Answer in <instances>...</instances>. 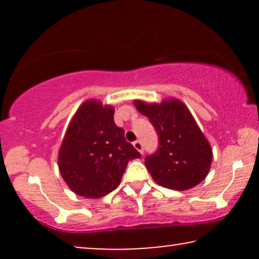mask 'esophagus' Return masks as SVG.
<instances>
[{
  "instance_id": "34e87169",
  "label": "esophagus",
  "mask_w": 259,
  "mask_h": 259,
  "mask_svg": "<svg viewBox=\"0 0 259 259\" xmlns=\"http://www.w3.org/2000/svg\"><path fill=\"white\" fill-rule=\"evenodd\" d=\"M133 146L136 147L137 150L139 151L141 154H144V146H143V143H141L140 140H136V141H134V143H133Z\"/></svg>"
}]
</instances>
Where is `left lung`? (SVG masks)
Returning <instances> with one entry per match:
<instances>
[{
    "label": "left lung",
    "instance_id": "obj_1",
    "mask_svg": "<svg viewBox=\"0 0 259 259\" xmlns=\"http://www.w3.org/2000/svg\"><path fill=\"white\" fill-rule=\"evenodd\" d=\"M136 106L150 119L159 138L157 151L145 158L154 182L166 189L184 191L204 180L212 150L186 106L179 100L160 105L136 101Z\"/></svg>",
    "mask_w": 259,
    "mask_h": 259
}]
</instances>
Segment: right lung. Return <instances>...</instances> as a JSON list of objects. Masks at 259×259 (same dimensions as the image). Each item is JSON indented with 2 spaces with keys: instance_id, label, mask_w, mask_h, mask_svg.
Here are the masks:
<instances>
[{
  "instance_id": "add662e5",
  "label": "right lung",
  "mask_w": 259,
  "mask_h": 259,
  "mask_svg": "<svg viewBox=\"0 0 259 259\" xmlns=\"http://www.w3.org/2000/svg\"><path fill=\"white\" fill-rule=\"evenodd\" d=\"M141 154L114 122V109L86 101L69 123L59 152L62 178L77 196L100 198L119 186L130 160Z\"/></svg>"
}]
</instances>
